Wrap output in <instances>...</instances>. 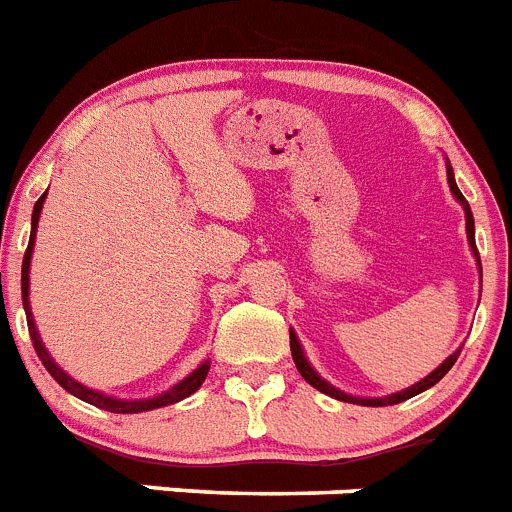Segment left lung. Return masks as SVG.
<instances>
[{
	"instance_id": "left-lung-1",
	"label": "left lung",
	"mask_w": 512,
	"mask_h": 512,
	"mask_svg": "<svg viewBox=\"0 0 512 512\" xmlns=\"http://www.w3.org/2000/svg\"><path fill=\"white\" fill-rule=\"evenodd\" d=\"M448 183H451L453 196H456L458 202H461V207H464V212H466V238H469V246H471V251H474V256H476V264H479V251H476V240H474V214H471V207H469V202H466V199H464V194L458 191L451 165H448ZM479 266H482V264H479ZM290 349H292V360H295V365H298L300 375H303V378L310 383V386L318 388V391L326 393V396H331V399L349 401V404H360V406H391V404H401V401L412 399V396H417V393H422V391H427V388L435 386V383H438L440 378H443V375L453 368V362L458 360V355H461V349H456V352H453V355L448 357V360H445L443 365H440V368H435L430 375H427V378H422V381L414 383V386L404 388V391H396V393H391V396H383V399H357V396H349V393H344V391H339V388H334L329 381H323L321 375H318L316 370L310 368V362L305 360L303 347H300L295 331H290Z\"/></svg>"
}]
</instances>
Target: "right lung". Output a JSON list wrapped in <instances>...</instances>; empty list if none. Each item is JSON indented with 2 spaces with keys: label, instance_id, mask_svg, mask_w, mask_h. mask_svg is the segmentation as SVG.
<instances>
[{
  "label": "right lung",
  "instance_id": "obj_1",
  "mask_svg": "<svg viewBox=\"0 0 512 512\" xmlns=\"http://www.w3.org/2000/svg\"><path fill=\"white\" fill-rule=\"evenodd\" d=\"M48 194V191H46ZM46 194L41 196L36 202V207H33V220H30V243H28V251H25V259H23V308H25V316H28V331H30V339H33V347H36V355L41 357V362L46 365V370L51 373V378H54L56 383H59L64 391H69L72 396H77V399L87 401V404L98 406V409H106V412H113V414H139V412H152V409H160V406H168V404H176V401L186 399V396H191L194 391H199V386L204 383V378H207L209 373V360H204L199 368L194 370V373L189 375V378H183L181 383H176L173 388H168V391H163L160 396H152V399H134V401H126V399H116V396H106V393L100 391H93V388L82 386V383H77L72 378V375H67L64 370L59 368L54 362V357L48 355L46 347H43L41 342V334H38L36 329V321H33V313H30V256H33V243H36V230H38V217H41V209H43V199H46Z\"/></svg>",
  "mask_w": 512,
  "mask_h": 512
}]
</instances>
